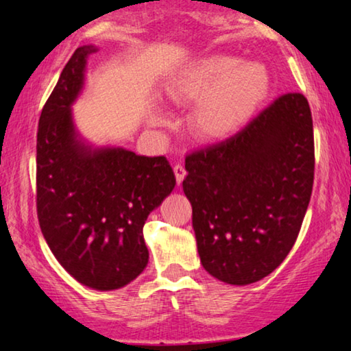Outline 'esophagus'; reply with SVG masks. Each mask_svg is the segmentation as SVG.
Instances as JSON below:
<instances>
[{
    "instance_id": "34e87169",
    "label": "esophagus",
    "mask_w": 351,
    "mask_h": 351,
    "mask_svg": "<svg viewBox=\"0 0 351 351\" xmlns=\"http://www.w3.org/2000/svg\"><path fill=\"white\" fill-rule=\"evenodd\" d=\"M173 171H175V176H176V182L180 184V182L184 180V176H186V169L181 164H176L173 167Z\"/></svg>"
}]
</instances>
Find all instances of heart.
Masks as SVG:
<instances>
[{
    "mask_svg": "<svg viewBox=\"0 0 351 351\" xmlns=\"http://www.w3.org/2000/svg\"><path fill=\"white\" fill-rule=\"evenodd\" d=\"M269 91L260 64H241L230 55H209L181 71L169 86L175 102L200 101L189 117L191 132L200 140L232 135L255 113Z\"/></svg>",
    "mask_w": 351,
    "mask_h": 351,
    "instance_id": "b5f03b06",
    "label": "heart"
}]
</instances>
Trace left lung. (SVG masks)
I'll use <instances>...</instances> for the list:
<instances>
[{
  "label": "left lung",
  "instance_id": "obj_1",
  "mask_svg": "<svg viewBox=\"0 0 351 351\" xmlns=\"http://www.w3.org/2000/svg\"><path fill=\"white\" fill-rule=\"evenodd\" d=\"M186 170L203 268L232 285L263 279L289 255L311 202L309 102L282 94L232 137L187 154Z\"/></svg>",
  "mask_w": 351,
  "mask_h": 351
}]
</instances>
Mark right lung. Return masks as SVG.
Returning a JSON list of instances; mask_svg holds the SVG:
<instances>
[{
    "mask_svg": "<svg viewBox=\"0 0 351 351\" xmlns=\"http://www.w3.org/2000/svg\"><path fill=\"white\" fill-rule=\"evenodd\" d=\"M93 51L91 45L78 47L42 108L36 206L42 234L62 268L83 285L114 290L148 265L145 221L176 180L165 156L93 151L77 140L71 104Z\"/></svg>",
    "mask_w": 351,
    "mask_h": 351,
    "instance_id": "right-lung-1",
    "label": "right lung"
}]
</instances>
